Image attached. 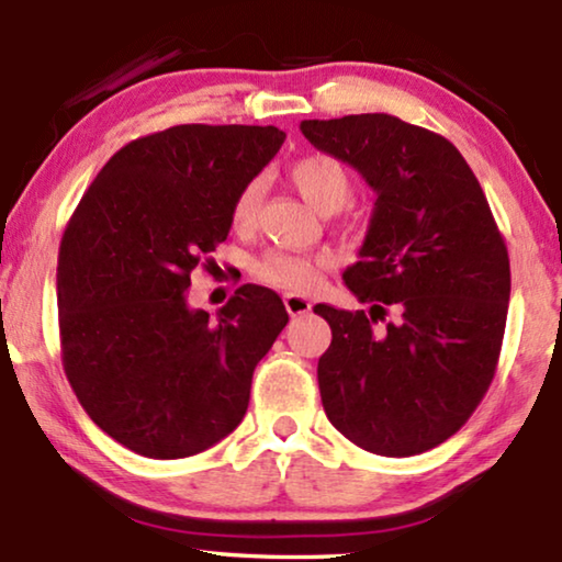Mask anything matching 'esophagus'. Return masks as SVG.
Returning <instances> with one entry per match:
<instances>
[{"mask_svg":"<svg viewBox=\"0 0 562 562\" xmlns=\"http://www.w3.org/2000/svg\"><path fill=\"white\" fill-rule=\"evenodd\" d=\"M283 306H286V312L291 317H304V314L312 312V302L306 296H299V294H286L283 296Z\"/></svg>","mask_w":562,"mask_h":562,"instance_id":"34e87169","label":"esophagus"}]
</instances>
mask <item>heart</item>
<instances>
[{
  "label": "heart",
  "mask_w": 562,
  "mask_h": 562,
  "mask_svg": "<svg viewBox=\"0 0 562 562\" xmlns=\"http://www.w3.org/2000/svg\"><path fill=\"white\" fill-rule=\"evenodd\" d=\"M291 183L299 189L314 210L333 214L348 206L352 199V179L345 164L333 156H306L291 166ZM260 202V181H250L235 196L229 222L235 229L252 227ZM333 266L327 252H312V256H299V252L271 250L252 263V276L268 286L296 291L306 294L322 281V273Z\"/></svg>",
  "instance_id": "heart-1"
}]
</instances>
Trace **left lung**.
I'll use <instances>...</instances> for the list:
<instances>
[{
  "instance_id": "obj_1",
  "label": "left lung",
  "mask_w": 562,
  "mask_h": 562,
  "mask_svg": "<svg viewBox=\"0 0 562 562\" xmlns=\"http://www.w3.org/2000/svg\"><path fill=\"white\" fill-rule=\"evenodd\" d=\"M302 133L375 191L360 260L342 273L371 310L314 306L333 329L322 406L358 448L419 456L456 435L494 381L512 291L504 237L442 135L391 114L304 120Z\"/></svg>"
}]
</instances>
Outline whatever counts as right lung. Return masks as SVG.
Masks as SVG:
<instances>
[{
    "label": "right lung",
    "instance_id": "add662e5",
    "mask_svg": "<svg viewBox=\"0 0 562 562\" xmlns=\"http://www.w3.org/2000/svg\"><path fill=\"white\" fill-rule=\"evenodd\" d=\"M268 125H176L127 143L91 181L58 250L60 358L91 422L137 456H196L240 425L252 371L289 314L245 283L191 310L245 183L283 145Z\"/></svg>",
    "mask_w": 562,
    "mask_h": 562
}]
</instances>
